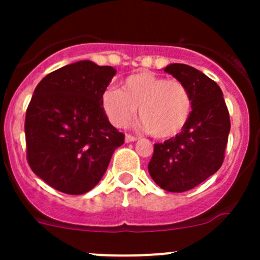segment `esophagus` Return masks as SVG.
I'll return each mask as SVG.
<instances>
[{
  "instance_id": "obj_1",
  "label": "esophagus",
  "mask_w": 260,
  "mask_h": 260,
  "mask_svg": "<svg viewBox=\"0 0 260 260\" xmlns=\"http://www.w3.org/2000/svg\"><path fill=\"white\" fill-rule=\"evenodd\" d=\"M135 141H137V137H134V135H132V134H126V137H125L126 143H130V142H135Z\"/></svg>"
}]
</instances>
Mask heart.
Instances as JSON below:
<instances>
[{
  "mask_svg": "<svg viewBox=\"0 0 260 260\" xmlns=\"http://www.w3.org/2000/svg\"><path fill=\"white\" fill-rule=\"evenodd\" d=\"M102 104L109 121L117 127L127 125L139 108L142 126L152 137L168 139L187 123L192 99L181 80L141 71L123 80L122 91L114 87L105 89Z\"/></svg>",
  "mask_w": 260,
  "mask_h": 260,
  "instance_id": "b5f03b06",
  "label": "heart"
}]
</instances>
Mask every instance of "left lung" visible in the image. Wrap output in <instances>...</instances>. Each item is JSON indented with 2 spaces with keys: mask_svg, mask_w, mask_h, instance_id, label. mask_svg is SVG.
Returning <instances> with one entry per match:
<instances>
[{
  "mask_svg": "<svg viewBox=\"0 0 260 260\" xmlns=\"http://www.w3.org/2000/svg\"><path fill=\"white\" fill-rule=\"evenodd\" d=\"M164 71L187 87L192 109L180 134L155 144L148 172L162 190L183 192L220 169L231 119L221 88L202 71L183 63L168 65Z\"/></svg>",
  "mask_w": 260,
  "mask_h": 260,
  "instance_id": "left-lung-1",
  "label": "left lung"
}]
</instances>
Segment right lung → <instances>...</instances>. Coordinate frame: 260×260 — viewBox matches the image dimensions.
I'll use <instances>...</instances> for the list:
<instances>
[{"label":"right lung","mask_w":260,"mask_h":260,"mask_svg":"<svg viewBox=\"0 0 260 260\" xmlns=\"http://www.w3.org/2000/svg\"><path fill=\"white\" fill-rule=\"evenodd\" d=\"M114 75L110 66L79 61L36 86L24 121L27 161L53 189L70 195L92 190L125 142L102 104Z\"/></svg>","instance_id":"right-lung-1"}]
</instances>
